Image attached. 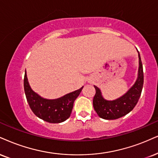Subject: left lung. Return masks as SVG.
Masks as SVG:
<instances>
[{"instance_id": "8db88e82", "label": "left lung", "mask_w": 158, "mask_h": 158, "mask_svg": "<svg viewBox=\"0 0 158 158\" xmlns=\"http://www.w3.org/2000/svg\"><path fill=\"white\" fill-rule=\"evenodd\" d=\"M139 77L133 86L125 94L116 100L108 101L103 99L101 91L94 85L96 93L93 99V106L100 118L113 120L125 116L135 108L141 94L143 85V65L139 52Z\"/></svg>"}]
</instances>
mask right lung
Masks as SVG:
<instances>
[{"label": "right lung", "mask_w": 158, "mask_h": 158, "mask_svg": "<svg viewBox=\"0 0 158 158\" xmlns=\"http://www.w3.org/2000/svg\"><path fill=\"white\" fill-rule=\"evenodd\" d=\"M83 87L61 98L46 100L32 91L28 84L26 73L24 76V90L29 106L37 117L49 123H61L69 117L74 101L78 97Z\"/></svg>", "instance_id": "right-lung-1"}]
</instances>
